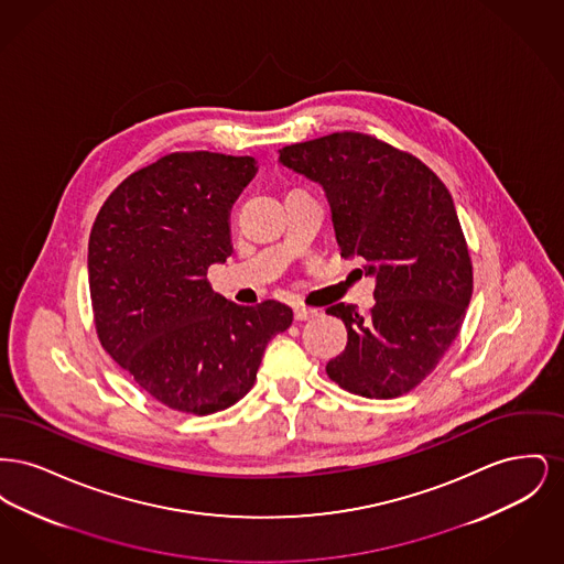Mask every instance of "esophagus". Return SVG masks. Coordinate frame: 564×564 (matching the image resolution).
<instances>
[{
  "label": "esophagus",
  "instance_id": "34e87169",
  "mask_svg": "<svg viewBox=\"0 0 564 564\" xmlns=\"http://www.w3.org/2000/svg\"><path fill=\"white\" fill-rule=\"evenodd\" d=\"M317 315H319L317 308H308V306H295L294 308L295 322H306V319H313Z\"/></svg>",
  "mask_w": 564,
  "mask_h": 564
}]
</instances>
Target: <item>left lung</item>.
<instances>
[{
  "label": "left lung",
  "instance_id": "obj_1",
  "mask_svg": "<svg viewBox=\"0 0 564 564\" xmlns=\"http://www.w3.org/2000/svg\"><path fill=\"white\" fill-rule=\"evenodd\" d=\"M279 161L322 184L340 253L376 276L366 315L345 302L327 308L349 343L325 372L355 395L400 398L451 349L474 292L451 192L425 162L355 131L285 145Z\"/></svg>",
  "mask_w": 564,
  "mask_h": 564
}]
</instances>
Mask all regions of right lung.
<instances>
[{"instance_id":"obj_1","label":"right lung","mask_w":564,"mask_h":564,"mask_svg":"<svg viewBox=\"0 0 564 564\" xmlns=\"http://www.w3.org/2000/svg\"><path fill=\"white\" fill-rule=\"evenodd\" d=\"M251 156L173 152L113 189L88 241V285L101 347L154 400L214 414L249 393L270 340L294 313L215 294L212 264L232 256L230 209Z\"/></svg>"}]
</instances>
